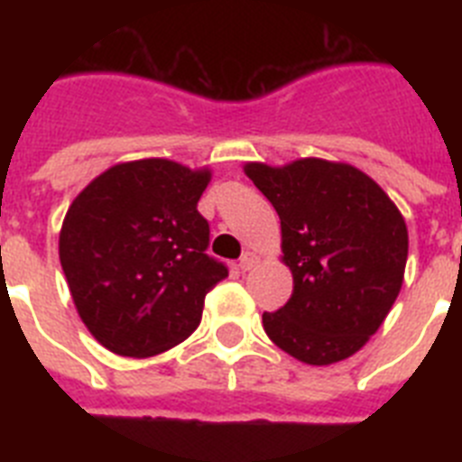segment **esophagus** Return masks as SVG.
<instances>
[{"instance_id": "obj_1", "label": "esophagus", "mask_w": 462, "mask_h": 462, "mask_svg": "<svg viewBox=\"0 0 462 462\" xmlns=\"http://www.w3.org/2000/svg\"><path fill=\"white\" fill-rule=\"evenodd\" d=\"M254 263H256V254H252V252H245L238 261V268L243 273H247V271H252V266H254Z\"/></svg>"}]
</instances>
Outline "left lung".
<instances>
[{
  "instance_id": "8db88e82",
  "label": "left lung",
  "mask_w": 462,
  "mask_h": 462,
  "mask_svg": "<svg viewBox=\"0 0 462 462\" xmlns=\"http://www.w3.org/2000/svg\"><path fill=\"white\" fill-rule=\"evenodd\" d=\"M245 173L280 215L293 291L263 330L298 361L328 365L356 354L386 319L407 263L405 219L386 191L349 164L298 159Z\"/></svg>"
}]
</instances>
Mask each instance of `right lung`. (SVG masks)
I'll use <instances>...</instances> for the list:
<instances>
[{"mask_svg": "<svg viewBox=\"0 0 462 462\" xmlns=\"http://www.w3.org/2000/svg\"><path fill=\"white\" fill-rule=\"evenodd\" d=\"M210 171L169 159L110 166L69 206L60 261L80 319L106 349L145 358L201 324L206 293L228 275L206 254L196 210Z\"/></svg>", "mask_w": 462, "mask_h": 462, "instance_id": "obj_1", "label": "right lung"}]
</instances>
